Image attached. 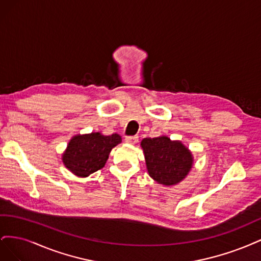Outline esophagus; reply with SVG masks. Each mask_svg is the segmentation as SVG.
Masks as SVG:
<instances>
[{"label": "esophagus", "mask_w": 261, "mask_h": 261, "mask_svg": "<svg viewBox=\"0 0 261 261\" xmlns=\"http://www.w3.org/2000/svg\"><path fill=\"white\" fill-rule=\"evenodd\" d=\"M125 143L135 145L136 143H138V136H127L125 138Z\"/></svg>", "instance_id": "obj_1"}]
</instances>
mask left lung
<instances>
[{"label":"left lung","mask_w":261,"mask_h":261,"mask_svg":"<svg viewBox=\"0 0 261 261\" xmlns=\"http://www.w3.org/2000/svg\"><path fill=\"white\" fill-rule=\"evenodd\" d=\"M140 146L144 150L149 175L156 183L176 185L193 168V154L179 140H171L168 136L144 138Z\"/></svg>","instance_id":"left-lung-1"}]
</instances>
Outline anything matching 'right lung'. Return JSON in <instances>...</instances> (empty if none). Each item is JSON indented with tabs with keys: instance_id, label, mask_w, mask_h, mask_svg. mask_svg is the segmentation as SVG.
<instances>
[{
	"instance_id": "right-lung-1",
	"label": "right lung",
	"mask_w": 261,
	"mask_h": 261,
	"mask_svg": "<svg viewBox=\"0 0 261 261\" xmlns=\"http://www.w3.org/2000/svg\"><path fill=\"white\" fill-rule=\"evenodd\" d=\"M122 141L118 134L105 136L101 133L76 135L62 154L66 169L80 177H87L105 167L111 150Z\"/></svg>"
}]
</instances>
